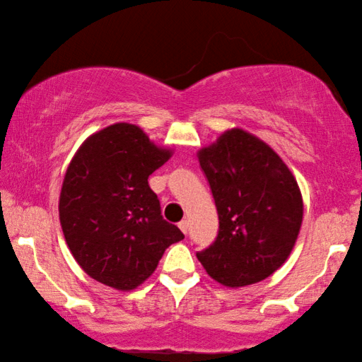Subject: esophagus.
I'll return each instance as SVG.
<instances>
[{
	"instance_id": "34e87169",
	"label": "esophagus",
	"mask_w": 362,
	"mask_h": 362,
	"mask_svg": "<svg viewBox=\"0 0 362 362\" xmlns=\"http://www.w3.org/2000/svg\"><path fill=\"white\" fill-rule=\"evenodd\" d=\"M179 228L182 230L183 235H187V233H188V220H182V222L179 223Z\"/></svg>"
}]
</instances>
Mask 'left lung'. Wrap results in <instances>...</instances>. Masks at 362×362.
<instances>
[{
    "instance_id": "8db88e82",
    "label": "left lung",
    "mask_w": 362,
    "mask_h": 362,
    "mask_svg": "<svg viewBox=\"0 0 362 362\" xmlns=\"http://www.w3.org/2000/svg\"><path fill=\"white\" fill-rule=\"evenodd\" d=\"M218 214V235L196 254L226 287L268 278L291 255L303 220V199L291 169L272 146L233 127L198 151Z\"/></svg>"
}]
</instances>
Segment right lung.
Listing matches in <instances>:
<instances>
[{
    "instance_id": "right-lung-1",
    "label": "right lung",
    "mask_w": 362,
    "mask_h": 362,
    "mask_svg": "<svg viewBox=\"0 0 362 362\" xmlns=\"http://www.w3.org/2000/svg\"><path fill=\"white\" fill-rule=\"evenodd\" d=\"M173 156L144 129L115 122L94 132L66 168L59 218L71 255L90 278L116 291L148 279L183 233L161 216L148 177Z\"/></svg>"
}]
</instances>
